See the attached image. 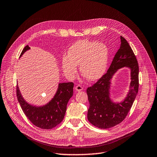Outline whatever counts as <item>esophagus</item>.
<instances>
[{
  "label": "esophagus",
  "mask_w": 157,
  "mask_h": 157,
  "mask_svg": "<svg viewBox=\"0 0 157 157\" xmlns=\"http://www.w3.org/2000/svg\"><path fill=\"white\" fill-rule=\"evenodd\" d=\"M74 89H75V90L76 92H79V91L83 90V86L79 85H78L75 86Z\"/></svg>",
  "instance_id": "esophagus-1"
}]
</instances>
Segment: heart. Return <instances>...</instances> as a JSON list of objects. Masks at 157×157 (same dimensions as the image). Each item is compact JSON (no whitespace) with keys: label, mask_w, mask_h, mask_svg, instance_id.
<instances>
[{"label":"heart","mask_w":157,"mask_h":157,"mask_svg":"<svg viewBox=\"0 0 157 157\" xmlns=\"http://www.w3.org/2000/svg\"><path fill=\"white\" fill-rule=\"evenodd\" d=\"M109 57L107 46L95 40H79L62 57V69L66 76L73 79L79 65L82 74L91 82L99 79L105 72Z\"/></svg>","instance_id":"obj_1"}]
</instances>
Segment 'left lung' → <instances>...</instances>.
I'll return each mask as SVG.
<instances>
[{"label":"left lung","instance_id":"8db88e82","mask_svg":"<svg viewBox=\"0 0 157 157\" xmlns=\"http://www.w3.org/2000/svg\"><path fill=\"white\" fill-rule=\"evenodd\" d=\"M121 44L106 74L86 89L90 107L87 118L90 123L100 129L111 128L122 121L131 109L138 91L139 68L136 56L128 42L120 36ZM127 67L131 71L130 90L120 103L109 98L110 80L117 70Z\"/></svg>","mask_w":157,"mask_h":157}]
</instances>
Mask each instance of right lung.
<instances>
[{
  "instance_id": "1",
  "label": "right lung",
  "mask_w": 157,
  "mask_h": 157,
  "mask_svg": "<svg viewBox=\"0 0 157 157\" xmlns=\"http://www.w3.org/2000/svg\"><path fill=\"white\" fill-rule=\"evenodd\" d=\"M30 48L27 45L22 50L20 57ZM72 82L59 83L54 98L43 106H34L22 98L18 85H17V100L23 112L31 122L43 129H50L59 125L65 117L67 103L73 95Z\"/></svg>"
}]
</instances>
